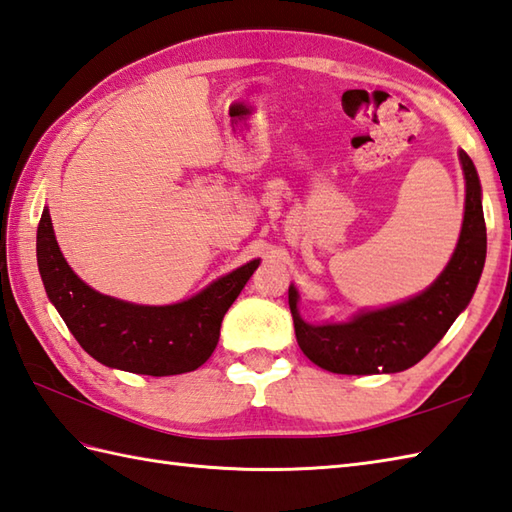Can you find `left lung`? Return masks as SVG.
I'll return each mask as SVG.
<instances>
[{
  "mask_svg": "<svg viewBox=\"0 0 512 512\" xmlns=\"http://www.w3.org/2000/svg\"><path fill=\"white\" fill-rule=\"evenodd\" d=\"M467 181L460 238L445 271L414 298L363 311L342 324H306L298 313V291L289 287L295 339L315 366L337 374H379L412 368L434 348L467 309L486 260L482 186L471 157L460 151Z\"/></svg>",
  "mask_w": 512,
  "mask_h": 512,
  "instance_id": "8db88e82",
  "label": "left lung"
}]
</instances>
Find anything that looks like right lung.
<instances>
[{
	"label": "right lung",
	"mask_w": 512,
	"mask_h": 512,
	"mask_svg": "<svg viewBox=\"0 0 512 512\" xmlns=\"http://www.w3.org/2000/svg\"><path fill=\"white\" fill-rule=\"evenodd\" d=\"M37 263L45 293L85 352L109 368L170 377L197 370L210 359L219 344L223 315L260 260H249L190 300L168 306L131 304L94 291L74 274L45 208L37 227Z\"/></svg>",
	"instance_id": "obj_1"
}]
</instances>
